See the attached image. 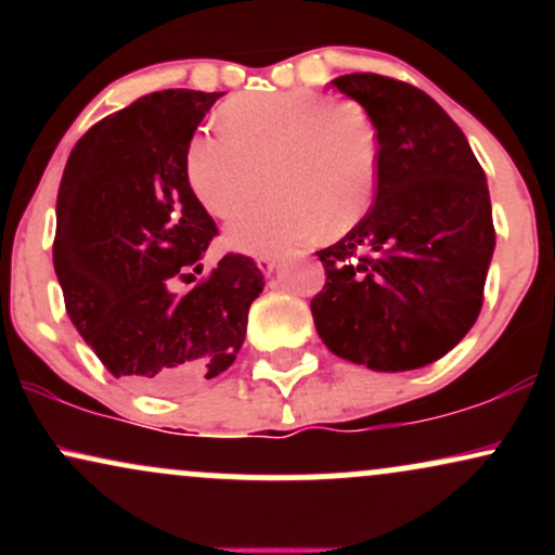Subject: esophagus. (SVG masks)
<instances>
[{
    "instance_id": "esophagus-1",
    "label": "esophagus",
    "mask_w": 555,
    "mask_h": 555,
    "mask_svg": "<svg viewBox=\"0 0 555 555\" xmlns=\"http://www.w3.org/2000/svg\"><path fill=\"white\" fill-rule=\"evenodd\" d=\"M256 266H258L260 271L266 273V276H271V273L276 271L279 258H276V256H258V258H256Z\"/></svg>"
}]
</instances>
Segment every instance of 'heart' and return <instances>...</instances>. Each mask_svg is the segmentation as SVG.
<instances>
[{"mask_svg":"<svg viewBox=\"0 0 555 555\" xmlns=\"http://www.w3.org/2000/svg\"><path fill=\"white\" fill-rule=\"evenodd\" d=\"M219 130L195 132L184 177L203 208L232 219L266 179L272 193L224 232L229 250L279 253L352 229L371 208L378 180V135L358 101L310 88L245 93L221 106ZM264 177H259V169Z\"/></svg>","mask_w":555,"mask_h":555,"instance_id":"b5f03b06","label":"heart"}]
</instances>
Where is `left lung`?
I'll return each mask as SVG.
<instances>
[{
	"mask_svg": "<svg viewBox=\"0 0 555 555\" xmlns=\"http://www.w3.org/2000/svg\"><path fill=\"white\" fill-rule=\"evenodd\" d=\"M331 86L371 114L378 188L365 219L315 253L326 269L310 302L318 336L354 365L415 371L480 315L495 247L486 171L454 119L410 82L354 73Z\"/></svg>",
	"mask_w": 555,
	"mask_h": 555,
	"instance_id": "1",
	"label": "left lung"
}]
</instances>
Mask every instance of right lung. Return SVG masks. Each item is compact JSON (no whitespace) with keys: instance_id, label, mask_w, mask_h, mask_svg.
Here are the masks:
<instances>
[{"instance_id":"1","label":"right lung","mask_w":555,"mask_h":555,"mask_svg":"<svg viewBox=\"0 0 555 555\" xmlns=\"http://www.w3.org/2000/svg\"><path fill=\"white\" fill-rule=\"evenodd\" d=\"M224 93H149L101 119L67 158L54 271L67 315L114 378L175 393L224 373L245 341L263 273L229 253L188 295L216 224L184 177V151Z\"/></svg>"}]
</instances>
